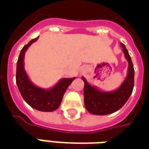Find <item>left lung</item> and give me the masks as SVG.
Here are the masks:
<instances>
[{
  "instance_id": "left-lung-1",
  "label": "left lung",
  "mask_w": 149,
  "mask_h": 149,
  "mask_svg": "<svg viewBox=\"0 0 149 149\" xmlns=\"http://www.w3.org/2000/svg\"><path fill=\"white\" fill-rule=\"evenodd\" d=\"M123 52L128 62L127 77L120 86L114 91L106 92L100 90L88 83L82 77L84 82V97L85 109L93 115H108L118 111L125 105L131 96L134 87V68L128 50L124 44H121Z\"/></svg>"
}]
</instances>
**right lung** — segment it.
<instances>
[{"label":"right lung","instance_id":"obj_1","mask_svg":"<svg viewBox=\"0 0 149 149\" xmlns=\"http://www.w3.org/2000/svg\"><path fill=\"white\" fill-rule=\"evenodd\" d=\"M39 37L31 40L21 49L17 63L16 82L23 99L29 105L41 112H52L58 109L65 91L76 77L62 78L53 87L48 89L37 87L30 81L24 67V54L29 47Z\"/></svg>","mask_w":149,"mask_h":149}]
</instances>
